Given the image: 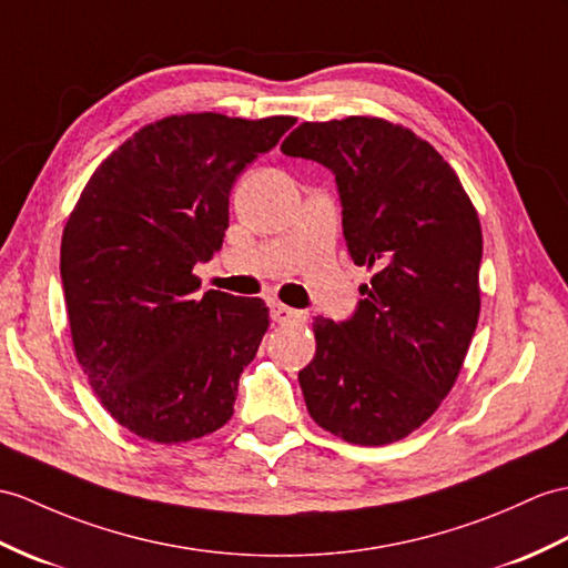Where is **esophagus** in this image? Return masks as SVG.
<instances>
[{"label": "esophagus", "mask_w": 568, "mask_h": 568, "mask_svg": "<svg viewBox=\"0 0 568 568\" xmlns=\"http://www.w3.org/2000/svg\"><path fill=\"white\" fill-rule=\"evenodd\" d=\"M271 316L275 322L287 324V322H305V312H297L293 307L283 305V302H271Z\"/></svg>", "instance_id": "obj_1"}]
</instances>
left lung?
I'll list each match as a JSON object with an SVG mask.
<instances>
[{
	"label": "left lung",
	"mask_w": 568,
	"mask_h": 568,
	"mask_svg": "<svg viewBox=\"0 0 568 568\" xmlns=\"http://www.w3.org/2000/svg\"><path fill=\"white\" fill-rule=\"evenodd\" d=\"M281 150L334 171L351 258L373 271L348 322L314 316L307 412L353 445L402 440L450 394L479 322L477 207L430 142L385 118L302 123Z\"/></svg>",
	"instance_id": "8db88e82"
}]
</instances>
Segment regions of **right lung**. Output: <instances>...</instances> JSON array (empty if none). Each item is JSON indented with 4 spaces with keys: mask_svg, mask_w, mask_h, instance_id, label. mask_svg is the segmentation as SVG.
I'll use <instances>...</instances> for the list:
<instances>
[{
    "mask_svg": "<svg viewBox=\"0 0 568 568\" xmlns=\"http://www.w3.org/2000/svg\"><path fill=\"white\" fill-rule=\"evenodd\" d=\"M295 125L183 113L142 125L97 166L62 232L60 275L77 363L101 406L144 440L222 428L271 324L266 302L207 290L230 191Z\"/></svg>",
    "mask_w": 568,
    "mask_h": 568,
    "instance_id": "1",
    "label": "right lung"
}]
</instances>
